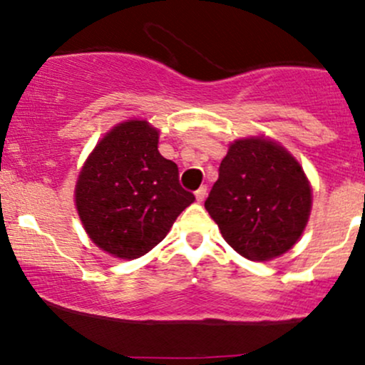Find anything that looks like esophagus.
I'll use <instances>...</instances> for the list:
<instances>
[{
	"label": "esophagus",
	"mask_w": 365,
	"mask_h": 365,
	"mask_svg": "<svg viewBox=\"0 0 365 365\" xmlns=\"http://www.w3.org/2000/svg\"><path fill=\"white\" fill-rule=\"evenodd\" d=\"M206 195H207V187L206 185H202V187L197 188V190H195V199L199 200V202H202V200L206 199Z\"/></svg>",
	"instance_id": "esophagus-1"
}]
</instances>
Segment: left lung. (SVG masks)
<instances>
[{
    "label": "left lung",
    "instance_id": "1",
    "mask_svg": "<svg viewBox=\"0 0 365 365\" xmlns=\"http://www.w3.org/2000/svg\"><path fill=\"white\" fill-rule=\"evenodd\" d=\"M204 202L221 235L250 261H269L295 245L311 212L304 170L278 144L237 140Z\"/></svg>",
    "mask_w": 365,
    "mask_h": 365
}]
</instances>
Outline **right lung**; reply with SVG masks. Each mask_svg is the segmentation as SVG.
<instances>
[{"mask_svg":"<svg viewBox=\"0 0 365 365\" xmlns=\"http://www.w3.org/2000/svg\"><path fill=\"white\" fill-rule=\"evenodd\" d=\"M195 200L182 188L178 166L158 150V130L144 120L116 125L87 159L75 202L96 245L121 259L156 247Z\"/></svg>","mask_w":365,"mask_h":365,"instance_id":"add662e5","label":"right lung"}]
</instances>
